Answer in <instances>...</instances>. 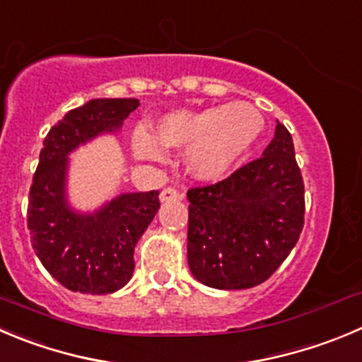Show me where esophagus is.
<instances>
[{
    "instance_id": "34e87169",
    "label": "esophagus",
    "mask_w": 362,
    "mask_h": 362,
    "mask_svg": "<svg viewBox=\"0 0 362 362\" xmlns=\"http://www.w3.org/2000/svg\"><path fill=\"white\" fill-rule=\"evenodd\" d=\"M179 199H183V194L179 190H175V188L172 187H167L161 190L160 194V201L161 202H170V201H179Z\"/></svg>"
}]
</instances>
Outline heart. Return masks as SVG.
Wrapping results in <instances>:
<instances>
[{"label":"heart","instance_id":"obj_1","mask_svg":"<svg viewBox=\"0 0 362 362\" xmlns=\"http://www.w3.org/2000/svg\"><path fill=\"white\" fill-rule=\"evenodd\" d=\"M263 127L256 106L233 101L199 112L168 113L158 120L156 133L136 126L132 146L136 156L147 160H160L163 146L187 147L188 170L201 179H218L249 151Z\"/></svg>","mask_w":362,"mask_h":362}]
</instances>
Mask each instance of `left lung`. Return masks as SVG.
Returning a JSON list of instances; mask_svg holds the SVG:
<instances>
[{"label":"left lung","instance_id":"left-lung-1","mask_svg":"<svg viewBox=\"0 0 362 362\" xmlns=\"http://www.w3.org/2000/svg\"><path fill=\"white\" fill-rule=\"evenodd\" d=\"M188 267L216 290L267 281L304 227V181L293 139L277 122L263 156L215 185L188 190Z\"/></svg>","mask_w":362,"mask_h":362}]
</instances>
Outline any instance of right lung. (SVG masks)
<instances>
[{
    "label": "right lung",
    "mask_w": 362,
    "mask_h": 362,
    "mask_svg": "<svg viewBox=\"0 0 362 362\" xmlns=\"http://www.w3.org/2000/svg\"><path fill=\"white\" fill-rule=\"evenodd\" d=\"M139 99H92L65 113L44 139L28 201L32 247L47 272L71 291L106 295L126 286L135 245L160 208V192L122 194L94 213L67 204V156L101 133H113Z\"/></svg>",
    "instance_id": "right-lung-1"
}]
</instances>
